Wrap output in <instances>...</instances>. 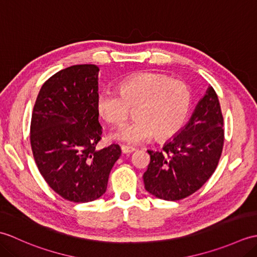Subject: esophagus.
I'll list each match as a JSON object with an SVG mask.
<instances>
[{
  "instance_id": "esophagus-1",
  "label": "esophagus",
  "mask_w": 257,
  "mask_h": 257,
  "mask_svg": "<svg viewBox=\"0 0 257 257\" xmlns=\"http://www.w3.org/2000/svg\"><path fill=\"white\" fill-rule=\"evenodd\" d=\"M135 150H136V149L133 148V147L124 146V145L121 146V152H122V154H132V152H134Z\"/></svg>"
}]
</instances>
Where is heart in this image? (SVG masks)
<instances>
[{"instance_id":"b5f03b06","label":"heart","mask_w":257,"mask_h":257,"mask_svg":"<svg viewBox=\"0 0 257 257\" xmlns=\"http://www.w3.org/2000/svg\"><path fill=\"white\" fill-rule=\"evenodd\" d=\"M191 92L187 84L166 75L144 73L125 78L119 92L105 90L98 96L97 108L110 124H121L135 108V120L121 125L111 137L129 145L167 139L179 132L187 119Z\"/></svg>"}]
</instances>
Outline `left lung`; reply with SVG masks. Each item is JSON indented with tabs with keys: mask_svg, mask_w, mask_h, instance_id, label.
<instances>
[{
	"mask_svg": "<svg viewBox=\"0 0 257 257\" xmlns=\"http://www.w3.org/2000/svg\"><path fill=\"white\" fill-rule=\"evenodd\" d=\"M224 143L219 98L209 86L189 122L162 151L148 150L145 188L158 199L178 201L198 191L215 171Z\"/></svg>",
	"mask_w": 257,
	"mask_h": 257,
	"instance_id": "1",
	"label": "left lung"
}]
</instances>
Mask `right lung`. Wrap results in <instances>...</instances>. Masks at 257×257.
<instances>
[{
  "mask_svg": "<svg viewBox=\"0 0 257 257\" xmlns=\"http://www.w3.org/2000/svg\"><path fill=\"white\" fill-rule=\"evenodd\" d=\"M96 65H74L48 78L38 92L31 120V147L47 184L76 203L106 192L109 173L121 150L110 145L98 150Z\"/></svg>",
  "mask_w": 257,
  "mask_h": 257,
  "instance_id": "right-lung-1",
  "label": "right lung"
}]
</instances>
